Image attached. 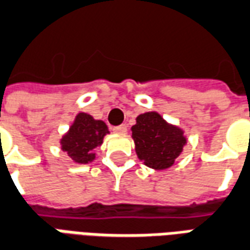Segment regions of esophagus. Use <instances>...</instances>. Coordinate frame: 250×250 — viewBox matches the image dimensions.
<instances>
[{
	"label": "esophagus",
	"instance_id": "obj_1",
	"mask_svg": "<svg viewBox=\"0 0 250 250\" xmlns=\"http://www.w3.org/2000/svg\"><path fill=\"white\" fill-rule=\"evenodd\" d=\"M115 134H119V135H125V132H127V125H118V127H114L112 128Z\"/></svg>",
	"mask_w": 250,
	"mask_h": 250
}]
</instances>
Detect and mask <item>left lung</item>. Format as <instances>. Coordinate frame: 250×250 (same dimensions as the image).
Instances as JSON below:
<instances>
[{
	"label": "left lung",
	"instance_id": "1",
	"mask_svg": "<svg viewBox=\"0 0 250 250\" xmlns=\"http://www.w3.org/2000/svg\"><path fill=\"white\" fill-rule=\"evenodd\" d=\"M131 131L139 161L152 170L171 167L188 143L185 131L155 111L138 115Z\"/></svg>",
	"mask_w": 250,
	"mask_h": 250
}]
</instances>
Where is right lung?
<instances>
[{"label":"right lung","mask_w":250,"mask_h":250,"mask_svg":"<svg viewBox=\"0 0 250 250\" xmlns=\"http://www.w3.org/2000/svg\"><path fill=\"white\" fill-rule=\"evenodd\" d=\"M107 134H109L108 127L103 120H96L92 115L79 112L68 131L60 138V147L73 163L87 165L95 161V148L102 146Z\"/></svg>","instance_id":"1"}]
</instances>
